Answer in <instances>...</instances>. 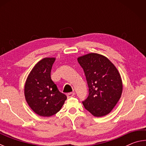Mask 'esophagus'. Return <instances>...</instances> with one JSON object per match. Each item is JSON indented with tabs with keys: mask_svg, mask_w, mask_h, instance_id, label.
I'll use <instances>...</instances> for the list:
<instances>
[{
	"mask_svg": "<svg viewBox=\"0 0 146 146\" xmlns=\"http://www.w3.org/2000/svg\"><path fill=\"white\" fill-rule=\"evenodd\" d=\"M74 95H75V93H68V95H67V97L69 98H71V97H73Z\"/></svg>",
	"mask_w": 146,
	"mask_h": 146,
	"instance_id": "34e87169",
	"label": "esophagus"
}]
</instances>
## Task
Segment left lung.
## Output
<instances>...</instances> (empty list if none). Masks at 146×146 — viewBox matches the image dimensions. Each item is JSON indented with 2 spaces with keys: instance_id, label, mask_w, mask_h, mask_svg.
<instances>
[{
  "instance_id": "8db88e82",
  "label": "left lung",
  "mask_w": 146,
  "mask_h": 146,
  "mask_svg": "<svg viewBox=\"0 0 146 146\" xmlns=\"http://www.w3.org/2000/svg\"><path fill=\"white\" fill-rule=\"evenodd\" d=\"M78 62L84 71L89 95L82 104L95 117H102L111 111L121 97L122 81L111 62L95 53L79 56Z\"/></svg>"
}]
</instances>
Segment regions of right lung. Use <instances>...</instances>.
<instances>
[{"instance_id":"add662e5","label":"right lung","mask_w":146,"mask_h":146,"mask_svg":"<svg viewBox=\"0 0 146 146\" xmlns=\"http://www.w3.org/2000/svg\"><path fill=\"white\" fill-rule=\"evenodd\" d=\"M55 58H44L35 64L26 79L24 95L33 111L42 117H51L60 110L67 97L58 91L51 78Z\"/></svg>"}]
</instances>
